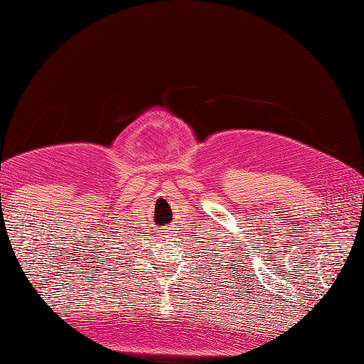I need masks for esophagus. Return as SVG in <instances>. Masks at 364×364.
Instances as JSON below:
<instances>
[{
	"label": "esophagus",
	"instance_id": "esophagus-1",
	"mask_svg": "<svg viewBox=\"0 0 364 364\" xmlns=\"http://www.w3.org/2000/svg\"><path fill=\"white\" fill-rule=\"evenodd\" d=\"M170 232H172V229H170V227H161V230H159L161 237H168Z\"/></svg>",
	"mask_w": 364,
	"mask_h": 364
}]
</instances>
